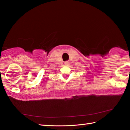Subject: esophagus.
I'll return each mask as SVG.
<instances>
[{"mask_svg": "<svg viewBox=\"0 0 130 130\" xmlns=\"http://www.w3.org/2000/svg\"><path fill=\"white\" fill-rule=\"evenodd\" d=\"M69 63H70V62H69V61H66V62H65V65H69Z\"/></svg>", "mask_w": 130, "mask_h": 130, "instance_id": "obj_1", "label": "esophagus"}]
</instances>
